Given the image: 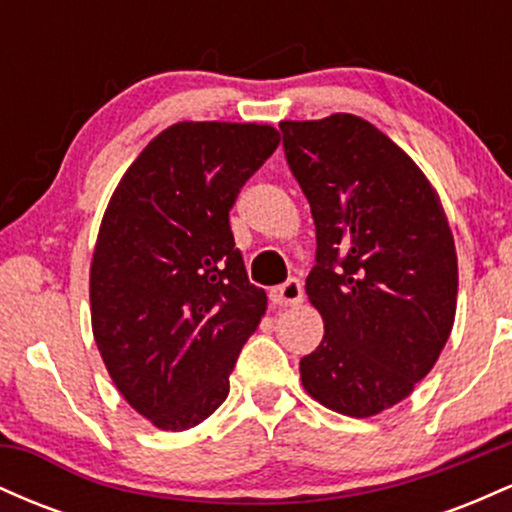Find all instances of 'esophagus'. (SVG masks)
<instances>
[{
    "instance_id": "1",
    "label": "esophagus",
    "mask_w": 512,
    "mask_h": 512,
    "mask_svg": "<svg viewBox=\"0 0 512 512\" xmlns=\"http://www.w3.org/2000/svg\"><path fill=\"white\" fill-rule=\"evenodd\" d=\"M272 301L276 305H281V308H286V305H298L303 301V284L298 279H289L286 284L276 286V289H272Z\"/></svg>"
}]
</instances>
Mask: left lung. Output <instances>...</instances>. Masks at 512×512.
Returning <instances> with one entry per match:
<instances>
[{"label": "left lung", "mask_w": 512, "mask_h": 512, "mask_svg": "<svg viewBox=\"0 0 512 512\" xmlns=\"http://www.w3.org/2000/svg\"><path fill=\"white\" fill-rule=\"evenodd\" d=\"M284 156L315 221L305 279L325 337L301 358L310 397L366 416L402 402L436 366L457 305V255L426 175L356 115L281 122Z\"/></svg>", "instance_id": "obj_1"}]
</instances>
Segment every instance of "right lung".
<instances>
[{
  "instance_id": "1",
  "label": "right lung",
  "mask_w": 512,
  "mask_h": 512,
  "mask_svg": "<svg viewBox=\"0 0 512 512\" xmlns=\"http://www.w3.org/2000/svg\"><path fill=\"white\" fill-rule=\"evenodd\" d=\"M279 146L269 125L178 122L127 168L91 262L93 337L110 378L163 431L202 424L260 325L228 211Z\"/></svg>"
}]
</instances>
